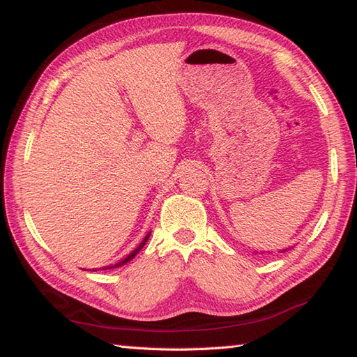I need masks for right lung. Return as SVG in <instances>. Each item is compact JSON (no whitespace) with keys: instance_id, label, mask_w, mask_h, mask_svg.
Wrapping results in <instances>:
<instances>
[{"instance_id":"1","label":"right lung","mask_w":357,"mask_h":357,"mask_svg":"<svg viewBox=\"0 0 357 357\" xmlns=\"http://www.w3.org/2000/svg\"><path fill=\"white\" fill-rule=\"evenodd\" d=\"M149 236H150V233L147 234V236H146V238H144V241L141 242V244H139V247H136V248L133 250V252H132L130 255H128V256L126 257V259H124V261H121V262H118V264H115V265H112V267H104V270H107V268H116V267H121V265H124V264H127L128 261H132V259H133V257H135L136 255H138V252H139V250H141V248H142L144 245H146V242H147Z\"/></svg>"}]
</instances>
